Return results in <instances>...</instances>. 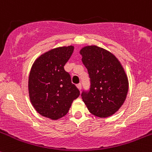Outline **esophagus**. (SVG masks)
<instances>
[{
  "mask_svg": "<svg viewBox=\"0 0 152 152\" xmlns=\"http://www.w3.org/2000/svg\"><path fill=\"white\" fill-rule=\"evenodd\" d=\"M77 88L79 90V91H81V90H82V85H81V84L77 85Z\"/></svg>",
  "mask_w": 152,
  "mask_h": 152,
  "instance_id": "34e87169",
  "label": "esophagus"
}]
</instances>
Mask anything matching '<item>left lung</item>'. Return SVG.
<instances>
[{"label":"left lung","instance_id":"obj_1","mask_svg":"<svg viewBox=\"0 0 152 152\" xmlns=\"http://www.w3.org/2000/svg\"><path fill=\"white\" fill-rule=\"evenodd\" d=\"M80 54L91 82L89 91H82V100L94 116L113 115L123 105L129 91L123 66L111 53L94 45L83 48Z\"/></svg>","mask_w":152,"mask_h":152}]
</instances>
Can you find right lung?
<instances>
[{"label": "right lung", "mask_w": 152, "mask_h": 152, "mask_svg": "<svg viewBox=\"0 0 152 152\" xmlns=\"http://www.w3.org/2000/svg\"><path fill=\"white\" fill-rule=\"evenodd\" d=\"M73 49V46L53 49L32 64L28 82L29 99L34 108L43 117L54 120L63 117L80 94L64 68Z\"/></svg>", "instance_id": "right-lung-1"}]
</instances>
